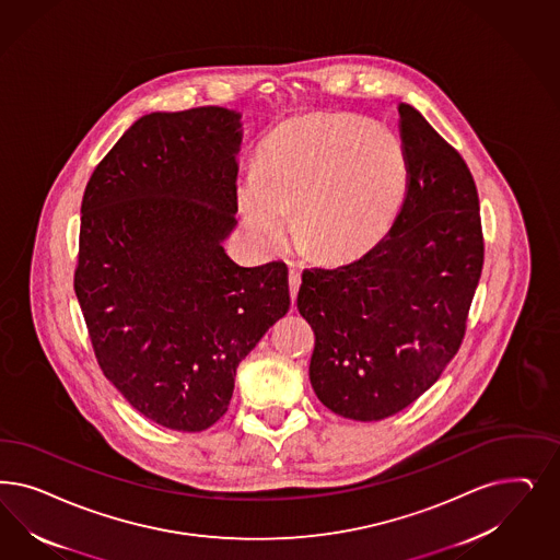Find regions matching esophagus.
Listing matches in <instances>:
<instances>
[{
  "label": "esophagus",
  "mask_w": 560,
  "mask_h": 560,
  "mask_svg": "<svg viewBox=\"0 0 560 560\" xmlns=\"http://www.w3.org/2000/svg\"><path fill=\"white\" fill-rule=\"evenodd\" d=\"M289 284L290 299H292V305H294V301H296V292H299V287H301V271L294 268V264H290Z\"/></svg>",
  "instance_id": "34e87169"
}]
</instances>
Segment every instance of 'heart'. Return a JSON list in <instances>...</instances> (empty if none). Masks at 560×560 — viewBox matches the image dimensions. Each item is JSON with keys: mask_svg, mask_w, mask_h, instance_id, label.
Returning a JSON list of instances; mask_svg holds the SVG:
<instances>
[{"mask_svg": "<svg viewBox=\"0 0 560 560\" xmlns=\"http://www.w3.org/2000/svg\"><path fill=\"white\" fill-rule=\"evenodd\" d=\"M408 191V159L396 133L362 117L327 113L276 129L241 183L238 206L257 243L287 245L290 217L307 252L348 259L394 224Z\"/></svg>", "mask_w": 560, "mask_h": 560, "instance_id": "obj_1", "label": "heart"}]
</instances>
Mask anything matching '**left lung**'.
I'll use <instances>...</instances> for the list:
<instances>
[{
    "instance_id": "left-lung-1",
    "label": "left lung",
    "mask_w": 560,
    "mask_h": 560,
    "mask_svg": "<svg viewBox=\"0 0 560 560\" xmlns=\"http://www.w3.org/2000/svg\"><path fill=\"white\" fill-rule=\"evenodd\" d=\"M408 191L361 259L303 271L296 307L315 331L308 380L331 412L373 422L422 396L466 334L485 264L476 183L459 152L399 103Z\"/></svg>"
}]
</instances>
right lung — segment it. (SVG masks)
Wrapping results in <instances>:
<instances>
[{"label": "right lung", "mask_w": 560, "mask_h": 560, "mask_svg": "<svg viewBox=\"0 0 560 560\" xmlns=\"http://www.w3.org/2000/svg\"><path fill=\"white\" fill-rule=\"evenodd\" d=\"M241 113H150L94 168L73 289L96 361L131 408L183 433L229 410L238 362L290 307L289 268H243Z\"/></svg>", "instance_id": "1"}]
</instances>
